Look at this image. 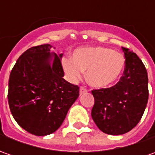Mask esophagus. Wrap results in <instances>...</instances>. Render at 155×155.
Segmentation results:
<instances>
[{
  "instance_id": "34e87169",
  "label": "esophagus",
  "mask_w": 155,
  "mask_h": 155,
  "mask_svg": "<svg viewBox=\"0 0 155 155\" xmlns=\"http://www.w3.org/2000/svg\"><path fill=\"white\" fill-rule=\"evenodd\" d=\"M87 92V89L86 88H84V87L81 86L80 88H79V93H80V95H82V94H84V93Z\"/></svg>"
}]
</instances>
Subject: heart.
<instances>
[{
  "mask_svg": "<svg viewBox=\"0 0 155 155\" xmlns=\"http://www.w3.org/2000/svg\"><path fill=\"white\" fill-rule=\"evenodd\" d=\"M126 65L122 53L110 48L95 46L76 49L71 57H64L62 66L71 82L82 78L86 71L87 81L96 88H107L115 84Z\"/></svg>",
  "mask_w": 155,
  "mask_h": 155,
  "instance_id": "b5f03b06",
  "label": "heart"
}]
</instances>
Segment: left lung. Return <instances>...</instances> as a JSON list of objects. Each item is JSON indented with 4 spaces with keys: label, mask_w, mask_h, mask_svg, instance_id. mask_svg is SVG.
<instances>
[{
    "label": "left lung",
    "mask_w": 155,
    "mask_h": 155,
    "mask_svg": "<svg viewBox=\"0 0 155 155\" xmlns=\"http://www.w3.org/2000/svg\"><path fill=\"white\" fill-rule=\"evenodd\" d=\"M126 58L124 72L116 85L92 91L93 121L104 133H128L143 116L148 100V78L142 61L134 52L122 47Z\"/></svg>",
    "instance_id": "left-lung-1"
}]
</instances>
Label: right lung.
I'll return each mask as SVG.
<instances>
[{"label": "right lung", "instance_id": "obj_1", "mask_svg": "<svg viewBox=\"0 0 155 155\" xmlns=\"http://www.w3.org/2000/svg\"><path fill=\"white\" fill-rule=\"evenodd\" d=\"M49 44L29 48L16 61L8 81V104L17 123L30 134L44 136L61 126L79 96L78 85L63 78L62 54Z\"/></svg>", "mask_w": 155, "mask_h": 155}]
</instances>
